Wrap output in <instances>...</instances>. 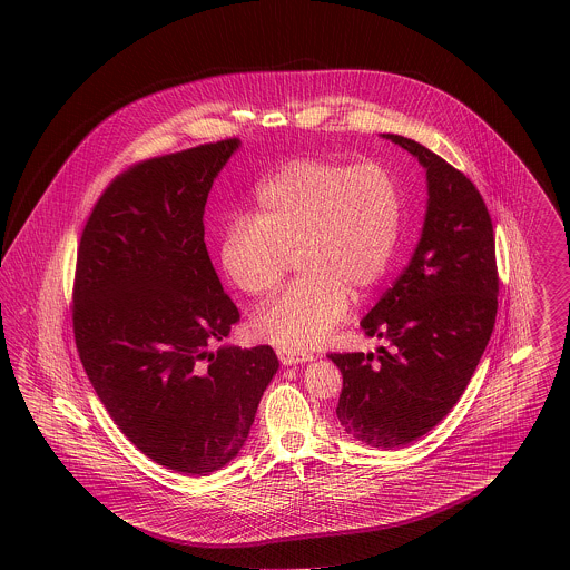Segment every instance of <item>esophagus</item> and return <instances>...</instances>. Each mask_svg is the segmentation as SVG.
Returning a JSON list of instances; mask_svg holds the SVG:
<instances>
[{"label": "esophagus", "mask_w": 570, "mask_h": 570, "mask_svg": "<svg viewBox=\"0 0 570 570\" xmlns=\"http://www.w3.org/2000/svg\"><path fill=\"white\" fill-rule=\"evenodd\" d=\"M277 356H279L282 365H298V363H307L314 358V354L298 353L291 348H277Z\"/></svg>", "instance_id": "esophagus-1"}]
</instances>
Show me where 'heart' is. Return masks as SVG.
I'll use <instances>...</instances> for the list:
<instances>
[{"label": "heart", "instance_id": "1", "mask_svg": "<svg viewBox=\"0 0 570 570\" xmlns=\"http://www.w3.org/2000/svg\"><path fill=\"white\" fill-rule=\"evenodd\" d=\"M400 224L402 194L386 168L295 160L258 186L256 216L228 219L219 267L245 295L267 297L295 256L303 275L252 331L279 348H309L346 318L351 293L363 297L382 279Z\"/></svg>", "mask_w": 570, "mask_h": 570}]
</instances>
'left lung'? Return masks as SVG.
Listing matches in <instances>:
<instances>
[{"label": "left lung", "instance_id": "8db88e82", "mask_svg": "<svg viewBox=\"0 0 570 570\" xmlns=\"http://www.w3.org/2000/svg\"><path fill=\"white\" fill-rule=\"evenodd\" d=\"M425 168L428 209L406 269L361 326L391 344L379 356L328 354L344 386L335 407L348 434L395 449L428 434L460 402L498 312L493 226L474 184L416 140L382 135Z\"/></svg>", "mask_w": 570, "mask_h": 570}]
</instances>
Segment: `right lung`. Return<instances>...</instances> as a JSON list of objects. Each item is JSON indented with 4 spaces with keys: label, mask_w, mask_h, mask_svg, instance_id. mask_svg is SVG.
Instances as JSON below:
<instances>
[{
    "label": "right lung",
    "mask_w": 570,
    "mask_h": 570,
    "mask_svg": "<svg viewBox=\"0 0 570 570\" xmlns=\"http://www.w3.org/2000/svg\"><path fill=\"white\" fill-rule=\"evenodd\" d=\"M242 147L228 138L138 163L85 224L72 323L87 379L115 425L168 470L237 458L279 361L272 346H214L239 309L205 245V205Z\"/></svg>",
    "instance_id": "obj_1"
}]
</instances>
